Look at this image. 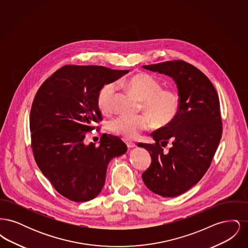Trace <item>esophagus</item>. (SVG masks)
Wrapping results in <instances>:
<instances>
[{
    "label": "esophagus",
    "mask_w": 248,
    "mask_h": 248,
    "mask_svg": "<svg viewBox=\"0 0 248 248\" xmlns=\"http://www.w3.org/2000/svg\"><path fill=\"white\" fill-rule=\"evenodd\" d=\"M126 145H127V147H128L129 149H132V148H135V147H136V143H134V142L132 141H126Z\"/></svg>",
    "instance_id": "esophagus-1"
}]
</instances>
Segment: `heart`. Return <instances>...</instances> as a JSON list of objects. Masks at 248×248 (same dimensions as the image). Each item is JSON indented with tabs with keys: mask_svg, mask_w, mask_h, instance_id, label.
<instances>
[{
	"mask_svg": "<svg viewBox=\"0 0 248 248\" xmlns=\"http://www.w3.org/2000/svg\"><path fill=\"white\" fill-rule=\"evenodd\" d=\"M123 84L127 86L142 101L143 109L151 117L156 126L169 124L178 113L180 96L175 90L162 89V83L153 76L140 73L132 76ZM116 92L115 83H107L97 94V105L101 112L112 111V103ZM148 115H120L111 124V130L124 138L136 139L141 132L151 126Z\"/></svg>",
	"mask_w": 248,
	"mask_h": 248,
	"instance_id": "b5f03b06",
	"label": "heart"
}]
</instances>
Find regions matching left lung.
I'll return each mask as SVG.
<instances>
[{
	"instance_id": "left-lung-1",
	"label": "left lung",
	"mask_w": 248,
	"mask_h": 248,
	"mask_svg": "<svg viewBox=\"0 0 248 248\" xmlns=\"http://www.w3.org/2000/svg\"><path fill=\"white\" fill-rule=\"evenodd\" d=\"M143 68L171 77L180 96L176 118L151 134L155 143L138 144L152 157L142 174L146 187L163 197H176L199 182L218 147L222 135L218 95L209 79L183 60ZM168 141L171 148L165 153L162 147Z\"/></svg>"
}]
</instances>
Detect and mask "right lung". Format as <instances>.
<instances>
[{"instance_id":"1","label":"right lung","mask_w":248,"mask_h":248,"mask_svg":"<svg viewBox=\"0 0 248 248\" xmlns=\"http://www.w3.org/2000/svg\"><path fill=\"white\" fill-rule=\"evenodd\" d=\"M129 71L66 65L37 91L30 116L36 164L61 195L87 202L101 191L109 161L126 153L118 137L104 134L99 146L85 145L86 133L102 120L97 94Z\"/></svg>"}]
</instances>
